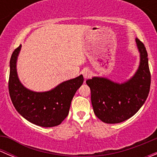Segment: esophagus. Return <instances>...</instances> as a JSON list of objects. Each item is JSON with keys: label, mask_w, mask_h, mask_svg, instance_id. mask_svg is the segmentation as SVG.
<instances>
[{"label": "esophagus", "mask_w": 157, "mask_h": 157, "mask_svg": "<svg viewBox=\"0 0 157 157\" xmlns=\"http://www.w3.org/2000/svg\"><path fill=\"white\" fill-rule=\"evenodd\" d=\"M83 77H84L85 79H88V78H90V77H91L92 72L91 71H88V70H84V71H83Z\"/></svg>", "instance_id": "obj_1"}]
</instances>
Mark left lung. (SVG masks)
Here are the masks:
<instances>
[{
  "label": "left lung",
  "instance_id": "left-lung-1",
  "mask_svg": "<svg viewBox=\"0 0 157 157\" xmlns=\"http://www.w3.org/2000/svg\"><path fill=\"white\" fill-rule=\"evenodd\" d=\"M140 52V64L128 81L118 83L105 77H94L86 81L91 91L93 112L107 124L122 122L135 115L148 96L150 72L147 52L143 42L135 39Z\"/></svg>",
  "mask_w": 157,
  "mask_h": 157
}]
</instances>
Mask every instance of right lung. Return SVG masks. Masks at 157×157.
I'll return each mask as SVG.
<instances>
[{
  "label": "right lung",
  "mask_w": 157,
  "mask_h": 157,
  "mask_svg": "<svg viewBox=\"0 0 157 157\" xmlns=\"http://www.w3.org/2000/svg\"><path fill=\"white\" fill-rule=\"evenodd\" d=\"M21 45L11 55L9 77V93L17 112L27 121L38 126L50 128L61 124L69 113L71 100L83 84L80 75L67 80L46 92H34L25 87L18 78L17 60Z\"/></svg>",
  "instance_id": "right-lung-1"
}]
</instances>
